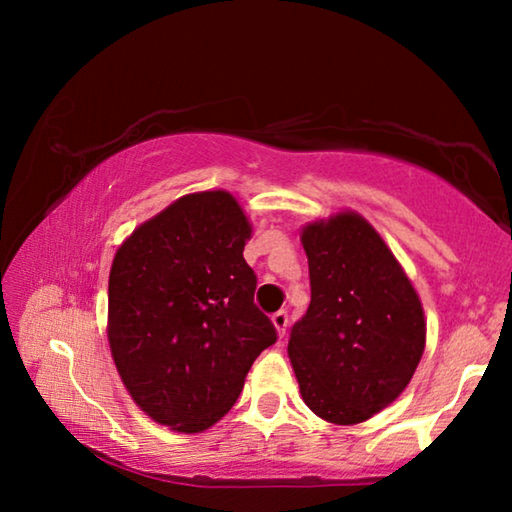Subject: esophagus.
<instances>
[{
  "mask_svg": "<svg viewBox=\"0 0 512 512\" xmlns=\"http://www.w3.org/2000/svg\"><path fill=\"white\" fill-rule=\"evenodd\" d=\"M271 323H273V327H275V332H277V336H282L287 334V325H289V316H287V311H277V314H273L271 316Z\"/></svg>",
  "mask_w": 512,
  "mask_h": 512,
  "instance_id": "esophagus-1",
  "label": "esophagus"
}]
</instances>
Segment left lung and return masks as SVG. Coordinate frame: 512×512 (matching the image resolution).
<instances>
[{
	"label": "left lung",
	"instance_id": "left-lung-1",
	"mask_svg": "<svg viewBox=\"0 0 512 512\" xmlns=\"http://www.w3.org/2000/svg\"><path fill=\"white\" fill-rule=\"evenodd\" d=\"M311 302L289 359L305 404L325 422L359 424L411 384L427 343L418 291L366 216L339 210L302 225Z\"/></svg>",
	"mask_w": 512,
	"mask_h": 512
}]
</instances>
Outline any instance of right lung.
<instances>
[{
	"label": "right lung",
	"mask_w": 512,
	"mask_h": 512,
	"mask_svg": "<svg viewBox=\"0 0 512 512\" xmlns=\"http://www.w3.org/2000/svg\"><path fill=\"white\" fill-rule=\"evenodd\" d=\"M235 196H180L137 225L110 266L108 343L133 402L153 422L203 433L232 409L275 329L253 296Z\"/></svg>",
	"instance_id": "right-lung-1"
}]
</instances>
